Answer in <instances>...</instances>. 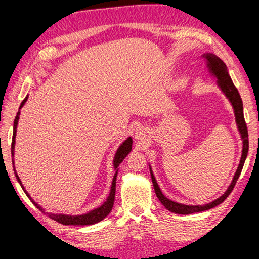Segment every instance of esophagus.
I'll use <instances>...</instances> for the list:
<instances>
[{
	"label": "esophagus",
	"instance_id": "34e87169",
	"mask_svg": "<svg viewBox=\"0 0 259 259\" xmlns=\"http://www.w3.org/2000/svg\"><path fill=\"white\" fill-rule=\"evenodd\" d=\"M134 138H136V140L140 141V142H144L146 139L148 138V132L146 131L145 128H139L136 131V134H134Z\"/></svg>",
	"mask_w": 259,
	"mask_h": 259
}]
</instances>
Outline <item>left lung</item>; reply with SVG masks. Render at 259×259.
Listing matches in <instances>:
<instances>
[{
    "mask_svg": "<svg viewBox=\"0 0 259 259\" xmlns=\"http://www.w3.org/2000/svg\"><path fill=\"white\" fill-rule=\"evenodd\" d=\"M201 57L205 61V67H207L209 74L212 78H215L217 86H219L221 91L223 92V95L227 97V99L229 100L232 108H234V113H235V120H236V125H237L238 132L241 134V139H242V155H241V160H239L238 167L236 169V173L232 178V181L228 187L226 192H224L219 198L211 201L210 203L207 204H196V205H192V204H183V203H179V202L171 201L169 198H167L161 192L159 185H157L155 176L153 174L152 167L149 164V170H151V178H152V182H153V187H154L155 194L157 198L161 203L163 204V207L174 213H180V215H189V213H194V212H200V211H204V210H209V209L215 208L217 205L222 203V202L226 200V198L229 196V194L232 192L234 187L237 182V180L241 175V171L243 169V166H244L245 159L248 156V151H249V136H248V128H246V123L244 120V114H243V103L241 99V96L237 91V89L235 88L234 83H232L230 74L228 72V67L224 64V62L222 59L217 57L216 55L211 54V52H205V54H202Z\"/></svg>",
    "mask_w": 259,
    "mask_h": 259,
    "instance_id": "1",
    "label": "left lung"
}]
</instances>
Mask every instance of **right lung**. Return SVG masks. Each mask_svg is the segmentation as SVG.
<instances>
[{
    "label": "right lung",
    "instance_id": "obj_1",
    "mask_svg": "<svg viewBox=\"0 0 259 259\" xmlns=\"http://www.w3.org/2000/svg\"><path fill=\"white\" fill-rule=\"evenodd\" d=\"M28 100V96L25 97L23 102L21 103L20 108H18V112L15 117L14 120V131H13V142H11V156H13V164H14V173L15 176H16L18 183H20L22 189L25 193V195L30 198V201L32 202L33 205L37 209H39L40 211L46 213V210L40 207L39 204H37L35 201L32 200L31 196H30L29 193L25 190L24 186L22 185V181L20 179V176L17 175L16 169H15V161H14V154H15V139H16V132H17V125H18V120H20V114H21V108L23 107V105L25 104V102ZM132 144L133 140L132 138L128 137L126 140H123V142H121L120 146H119L117 152H115L114 157H113V168L115 170L113 180H112V186H111V190H110V195H108L106 201L100 205L98 208L92 209L89 212L81 213V215H66V213H52V212H47V215L52 219L56 222L64 224V226H91V224H96L103 221L105 217H106L108 213L111 212L112 208H113V203H114V197H115V182H117V175H118V170H119V166L123 161V159L130 154L131 151H132Z\"/></svg>",
    "mask_w": 259,
    "mask_h": 259
}]
</instances>
